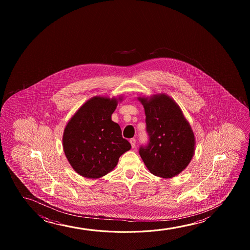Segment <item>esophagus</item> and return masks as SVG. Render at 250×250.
Instances as JSON below:
<instances>
[{
    "label": "esophagus",
    "instance_id": "esophagus-1",
    "mask_svg": "<svg viewBox=\"0 0 250 250\" xmlns=\"http://www.w3.org/2000/svg\"><path fill=\"white\" fill-rule=\"evenodd\" d=\"M130 144H131V147L132 148L136 147V139L135 138H131L130 140Z\"/></svg>",
    "mask_w": 250,
    "mask_h": 250
}]
</instances>
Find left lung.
<instances>
[{
  "instance_id": "left-lung-1",
  "label": "left lung",
  "mask_w": 250,
  "mask_h": 250,
  "mask_svg": "<svg viewBox=\"0 0 250 250\" xmlns=\"http://www.w3.org/2000/svg\"><path fill=\"white\" fill-rule=\"evenodd\" d=\"M146 115L149 143L139 154L152 174L171 178L188 167L195 153V135L180 106L165 94L138 96Z\"/></svg>"
}]
</instances>
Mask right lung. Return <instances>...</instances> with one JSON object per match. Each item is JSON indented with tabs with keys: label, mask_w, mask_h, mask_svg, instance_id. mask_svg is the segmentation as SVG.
Instances as JSON below:
<instances>
[{
	"label": "right lung",
	"mask_w": 250,
	"mask_h": 250,
	"mask_svg": "<svg viewBox=\"0 0 250 250\" xmlns=\"http://www.w3.org/2000/svg\"><path fill=\"white\" fill-rule=\"evenodd\" d=\"M123 96H94L77 110L66 124L63 149L73 170L83 178L97 179L115 168L120 156L130 150L112 114Z\"/></svg>",
	"instance_id": "obj_1"
}]
</instances>
